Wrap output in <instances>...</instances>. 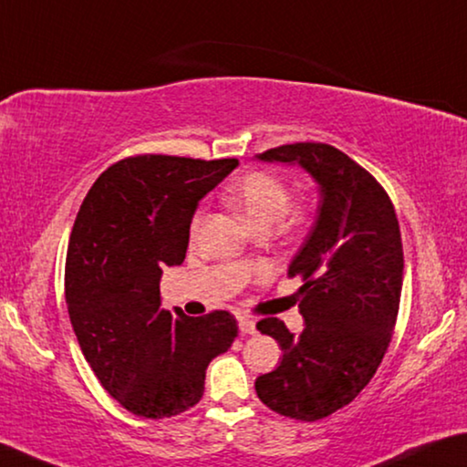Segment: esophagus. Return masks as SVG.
Listing matches in <instances>:
<instances>
[{"mask_svg": "<svg viewBox=\"0 0 467 467\" xmlns=\"http://www.w3.org/2000/svg\"><path fill=\"white\" fill-rule=\"evenodd\" d=\"M238 327H240V334H242V336L256 334V321H254L253 317H240Z\"/></svg>", "mask_w": 467, "mask_h": 467, "instance_id": "1", "label": "esophagus"}]
</instances>
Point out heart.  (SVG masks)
<instances>
[{"mask_svg": "<svg viewBox=\"0 0 467 467\" xmlns=\"http://www.w3.org/2000/svg\"><path fill=\"white\" fill-rule=\"evenodd\" d=\"M227 200L235 211H240L253 227H271L284 219L290 209V190L282 179L267 171H250L235 179L227 190ZM202 211L192 219V232H196Z\"/></svg>", "mask_w": 467, "mask_h": 467, "instance_id": "obj_1", "label": "heart"}]
</instances>
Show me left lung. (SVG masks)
Instances as JSON below:
<instances>
[{
	"mask_svg": "<svg viewBox=\"0 0 467 467\" xmlns=\"http://www.w3.org/2000/svg\"><path fill=\"white\" fill-rule=\"evenodd\" d=\"M296 164L319 188L317 217L288 275L305 319L294 336L277 317L256 329L275 338L282 363L256 378L258 399L275 413L315 421L348 405L382 363L403 288V244L389 193L327 143H290L256 154Z\"/></svg>",
	"mask_w": 467,
	"mask_h": 467,
	"instance_id": "obj_1",
	"label": "left lung"
}]
</instances>
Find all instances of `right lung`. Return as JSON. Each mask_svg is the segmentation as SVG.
Returning <instances> with one entry per match:
<instances>
[{
    "mask_svg": "<svg viewBox=\"0 0 467 467\" xmlns=\"http://www.w3.org/2000/svg\"><path fill=\"white\" fill-rule=\"evenodd\" d=\"M238 167L146 154L106 169L68 242V317L104 390L140 418L162 420L202 399L206 368L238 336L227 311L161 308L162 267L182 265L198 202Z\"/></svg>",
    "mask_w": 467,
    "mask_h": 467,
    "instance_id": "obj_1",
    "label": "right lung"
}]
</instances>
